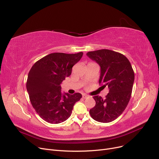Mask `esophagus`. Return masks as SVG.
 Here are the masks:
<instances>
[{
	"instance_id": "1",
	"label": "esophagus",
	"mask_w": 159,
	"mask_h": 159,
	"mask_svg": "<svg viewBox=\"0 0 159 159\" xmlns=\"http://www.w3.org/2000/svg\"><path fill=\"white\" fill-rule=\"evenodd\" d=\"M89 96H88L87 94H84H84H83V98H84V99H86V98H89Z\"/></svg>"
}]
</instances>
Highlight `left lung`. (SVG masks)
Returning a JSON list of instances; mask_svg holds the SVG:
<instances>
[{
	"instance_id": "1",
	"label": "left lung",
	"mask_w": 159,
	"mask_h": 159,
	"mask_svg": "<svg viewBox=\"0 0 159 159\" xmlns=\"http://www.w3.org/2000/svg\"><path fill=\"white\" fill-rule=\"evenodd\" d=\"M86 55L100 66L99 83L109 89L105 99L99 96L93 97L96 105L90 110V114L98 122H112L123 113L130 101L134 70L127 57L119 52L102 49L89 52Z\"/></svg>"
}]
</instances>
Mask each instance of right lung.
<instances>
[{
    "instance_id": "right-lung-1",
    "label": "right lung",
    "mask_w": 159,
    "mask_h": 159,
    "mask_svg": "<svg viewBox=\"0 0 159 159\" xmlns=\"http://www.w3.org/2000/svg\"><path fill=\"white\" fill-rule=\"evenodd\" d=\"M83 55L52 53L35 63L29 72L26 84L32 106L44 120L58 124L72 113L75 103L82 98L80 93H62L61 84L71 74L72 68Z\"/></svg>"
}]
</instances>
